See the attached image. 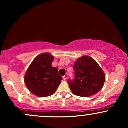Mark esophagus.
<instances>
[{
	"mask_svg": "<svg viewBox=\"0 0 128 128\" xmlns=\"http://www.w3.org/2000/svg\"><path fill=\"white\" fill-rule=\"evenodd\" d=\"M67 78H68V74H66L65 76H63V79H64V80H66L67 79Z\"/></svg>",
	"mask_w": 128,
	"mask_h": 128,
	"instance_id": "34e87169",
	"label": "esophagus"
}]
</instances>
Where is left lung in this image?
I'll list each match as a JSON object with an SVG mask.
<instances>
[{"mask_svg":"<svg viewBox=\"0 0 128 128\" xmlns=\"http://www.w3.org/2000/svg\"><path fill=\"white\" fill-rule=\"evenodd\" d=\"M75 77L68 80L74 95L88 97L98 92L104 86L105 76L98 63L93 58L84 56L78 58L74 66Z\"/></svg>","mask_w":128,"mask_h":128,"instance_id":"1","label":"left lung"}]
</instances>
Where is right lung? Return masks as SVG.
I'll return each instance as SVG.
<instances>
[{"mask_svg": "<svg viewBox=\"0 0 128 128\" xmlns=\"http://www.w3.org/2000/svg\"><path fill=\"white\" fill-rule=\"evenodd\" d=\"M54 57L50 53L39 55L28 68L24 78L27 88L33 94L46 97L55 93L62 77L57 68L52 66Z\"/></svg>", "mask_w": 128, "mask_h": 128, "instance_id": "obj_1", "label": "right lung"}]
</instances>
